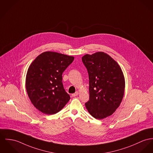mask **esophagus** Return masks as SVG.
I'll return each instance as SVG.
<instances>
[{
	"instance_id": "obj_1",
	"label": "esophagus",
	"mask_w": 153,
	"mask_h": 153,
	"mask_svg": "<svg viewBox=\"0 0 153 153\" xmlns=\"http://www.w3.org/2000/svg\"><path fill=\"white\" fill-rule=\"evenodd\" d=\"M79 95V92H77H77H76L75 93L72 94V95H71V96H72L73 97H76V96H77V95Z\"/></svg>"
}]
</instances>
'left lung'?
Instances as JSON below:
<instances>
[{
  "instance_id": "8db88e82",
  "label": "left lung",
  "mask_w": 153,
  "mask_h": 153,
  "mask_svg": "<svg viewBox=\"0 0 153 153\" xmlns=\"http://www.w3.org/2000/svg\"><path fill=\"white\" fill-rule=\"evenodd\" d=\"M89 78V100L85 104L97 119L111 116L120 104L124 95L125 79L116 61L104 52L82 57Z\"/></svg>"
}]
</instances>
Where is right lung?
I'll return each mask as SVG.
<instances>
[{"label": "right lung", "mask_w": 153, "mask_h": 153, "mask_svg": "<svg viewBox=\"0 0 153 153\" xmlns=\"http://www.w3.org/2000/svg\"><path fill=\"white\" fill-rule=\"evenodd\" d=\"M74 57L45 52L30 66L25 80L27 92L35 108L47 115L58 113L70 100L62 83V73Z\"/></svg>", "instance_id": "right-lung-1"}]
</instances>
